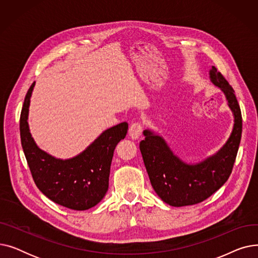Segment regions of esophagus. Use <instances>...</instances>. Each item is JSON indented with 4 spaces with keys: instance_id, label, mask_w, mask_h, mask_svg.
<instances>
[{
    "instance_id": "34e87169",
    "label": "esophagus",
    "mask_w": 258,
    "mask_h": 258,
    "mask_svg": "<svg viewBox=\"0 0 258 258\" xmlns=\"http://www.w3.org/2000/svg\"><path fill=\"white\" fill-rule=\"evenodd\" d=\"M128 134L132 139H135V140L138 139L142 134V124L140 122H133L130 126Z\"/></svg>"
}]
</instances>
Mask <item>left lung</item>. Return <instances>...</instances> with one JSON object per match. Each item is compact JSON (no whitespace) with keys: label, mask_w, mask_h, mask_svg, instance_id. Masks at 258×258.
<instances>
[{"label":"left lung","mask_w":258,"mask_h":258,"mask_svg":"<svg viewBox=\"0 0 258 258\" xmlns=\"http://www.w3.org/2000/svg\"><path fill=\"white\" fill-rule=\"evenodd\" d=\"M211 83L225 94L234 116L233 130L219 152L196 164H187L175 156L162 136L143 131L140 151L152 186L160 199L173 207L195 205L212 196L231 174L241 138L242 119L234 90L212 66Z\"/></svg>","instance_id":"8db88e82"}]
</instances>
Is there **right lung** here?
I'll return each instance as SVG.
<instances>
[{
  "label": "right lung",
  "mask_w": 258,
  "mask_h": 258,
  "mask_svg": "<svg viewBox=\"0 0 258 258\" xmlns=\"http://www.w3.org/2000/svg\"><path fill=\"white\" fill-rule=\"evenodd\" d=\"M35 83L26 94L20 119L23 151L37 188L48 199L73 210H87L104 198L108 188L115 147L124 139L128 124L122 122L105 130L79 155L56 159L34 142L28 125L30 98Z\"/></svg>",
  "instance_id": "obj_1"
}]
</instances>
